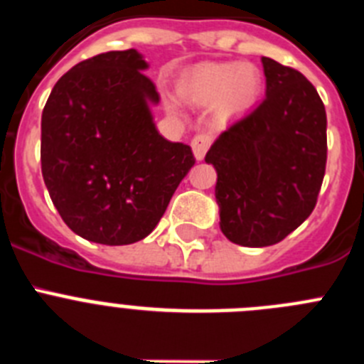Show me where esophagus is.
I'll return each instance as SVG.
<instances>
[{"mask_svg":"<svg viewBox=\"0 0 364 364\" xmlns=\"http://www.w3.org/2000/svg\"><path fill=\"white\" fill-rule=\"evenodd\" d=\"M210 146H211V134L200 133L193 138L191 149H193V154H195V159L197 160L204 159L205 153H208V149H210Z\"/></svg>","mask_w":364,"mask_h":364,"instance_id":"1","label":"esophagus"}]
</instances>
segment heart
<instances>
[{
  "instance_id": "obj_1",
  "label": "heart",
  "mask_w": 364,
  "mask_h": 364,
  "mask_svg": "<svg viewBox=\"0 0 364 364\" xmlns=\"http://www.w3.org/2000/svg\"><path fill=\"white\" fill-rule=\"evenodd\" d=\"M178 92L197 105L217 102L222 117H233L255 105L262 92V73L253 63H205L180 78Z\"/></svg>"
}]
</instances>
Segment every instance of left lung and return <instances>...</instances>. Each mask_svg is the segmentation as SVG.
I'll return each instance as SVG.
<instances>
[{
  "label": "left lung",
  "mask_w": 364,
  "mask_h": 364,
  "mask_svg": "<svg viewBox=\"0 0 364 364\" xmlns=\"http://www.w3.org/2000/svg\"><path fill=\"white\" fill-rule=\"evenodd\" d=\"M266 98L210 147L220 230L231 242H281L314 211L326 167V111L299 70L262 56Z\"/></svg>",
  "instance_id": "8db88e82"
}]
</instances>
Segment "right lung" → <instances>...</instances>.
Returning a JSON list of instances; mask_svg holds the SVG:
<instances>
[{"label":"right lung","mask_w":364,"mask_h":364,"mask_svg":"<svg viewBox=\"0 0 364 364\" xmlns=\"http://www.w3.org/2000/svg\"><path fill=\"white\" fill-rule=\"evenodd\" d=\"M136 49L80 62L58 80L41 114V173L50 200L82 239H146L195 164L191 147L154 125L160 96Z\"/></svg>","instance_id":"add662e5"}]
</instances>
